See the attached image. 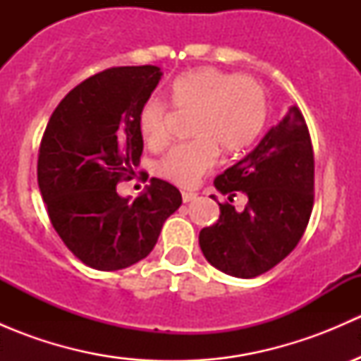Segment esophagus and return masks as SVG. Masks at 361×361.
<instances>
[{
	"instance_id": "34e87169",
	"label": "esophagus",
	"mask_w": 361,
	"mask_h": 361,
	"mask_svg": "<svg viewBox=\"0 0 361 361\" xmlns=\"http://www.w3.org/2000/svg\"><path fill=\"white\" fill-rule=\"evenodd\" d=\"M195 197H197V194H195V192H188V190H183V192H181V199H183V202H190V201H194Z\"/></svg>"
}]
</instances>
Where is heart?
<instances>
[{"label": "heart", "instance_id": "1", "mask_svg": "<svg viewBox=\"0 0 361 361\" xmlns=\"http://www.w3.org/2000/svg\"><path fill=\"white\" fill-rule=\"evenodd\" d=\"M169 103L178 113L194 115L190 143L174 147L157 164L159 176L192 187L216 160V148L225 155H241L260 136L267 120V94L250 76L197 68L181 73L169 87ZM140 133L154 150L171 141L169 111L160 99L145 103Z\"/></svg>", "mask_w": 361, "mask_h": 361}]
</instances>
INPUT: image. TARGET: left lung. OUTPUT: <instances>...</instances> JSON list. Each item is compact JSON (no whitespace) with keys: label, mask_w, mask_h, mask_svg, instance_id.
Here are the masks:
<instances>
[{"label":"left lung","mask_w":361,"mask_h":361,"mask_svg":"<svg viewBox=\"0 0 361 361\" xmlns=\"http://www.w3.org/2000/svg\"><path fill=\"white\" fill-rule=\"evenodd\" d=\"M214 187L227 201L218 202L216 224L199 234L213 267L248 279L288 257L307 228L314 204V152L302 111L290 108L255 150L214 178ZM238 193L249 199L245 210L231 204Z\"/></svg>","instance_id":"8db88e82"}]
</instances>
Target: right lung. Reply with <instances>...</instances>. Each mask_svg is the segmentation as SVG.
Returning a JSON list of instances; mask_svg holds the SVG:
<instances>
[{"mask_svg": "<svg viewBox=\"0 0 361 361\" xmlns=\"http://www.w3.org/2000/svg\"><path fill=\"white\" fill-rule=\"evenodd\" d=\"M160 76V68L147 64L83 80L57 104L39 143L38 185L50 224L68 250L97 271L148 257L181 204L180 190L159 178L134 201L116 194L140 162V113Z\"/></svg>", "mask_w": 361, "mask_h": 361, "instance_id": "right-lung-1", "label": "right lung"}]
</instances>
